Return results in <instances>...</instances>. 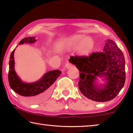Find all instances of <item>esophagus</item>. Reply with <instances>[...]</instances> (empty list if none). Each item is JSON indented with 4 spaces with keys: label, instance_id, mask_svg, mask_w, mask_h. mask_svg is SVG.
Returning <instances> with one entry per match:
<instances>
[{
    "label": "esophagus",
    "instance_id": "34e87169",
    "mask_svg": "<svg viewBox=\"0 0 133 133\" xmlns=\"http://www.w3.org/2000/svg\"><path fill=\"white\" fill-rule=\"evenodd\" d=\"M66 67L67 69H69V68H70V67L72 66V65L70 64V63H67L66 64Z\"/></svg>",
    "mask_w": 133,
    "mask_h": 133
}]
</instances>
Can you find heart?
Segmentation results:
<instances>
[{
    "instance_id": "heart-1",
    "label": "heart",
    "mask_w": 133,
    "mask_h": 133,
    "mask_svg": "<svg viewBox=\"0 0 133 133\" xmlns=\"http://www.w3.org/2000/svg\"><path fill=\"white\" fill-rule=\"evenodd\" d=\"M81 35H74L67 40V46L73 49L77 48V51L80 55L85 56L91 52L94 48V42L91 38L85 37Z\"/></svg>"
}]
</instances>
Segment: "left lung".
<instances>
[{
    "label": "left lung",
    "instance_id": "left-lung-1",
    "mask_svg": "<svg viewBox=\"0 0 133 133\" xmlns=\"http://www.w3.org/2000/svg\"><path fill=\"white\" fill-rule=\"evenodd\" d=\"M103 52L89 56H71L70 62L80 71L78 88L83 95L98 102H108L115 98L125 81V58L115 42L108 39ZM98 77H103L106 83L96 84Z\"/></svg>",
    "mask_w": 133,
    "mask_h": 133
}]
</instances>
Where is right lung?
<instances>
[{
  "instance_id": "right-lung-1",
  "label": "right lung",
  "mask_w": 133,
  "mask_h": 133,
  "mask_svg": "<svg viewBox=\"0 0 133 133\" xmlns=\"http://www.w3.org/2000/svg\"><path fill=\"white\" fill-rule=\"evenodd\" d=\"M36 40L34 37L24 38L19 43V44L33 43ZM13 50L10 56L9 70L8 74L9 83L11 88L17 94L27 97V100L30 103H37L46 100L51 94L52 84L55 82L62 71L58 70L47 72L37 82L27 83L22 81L17 75L15 70L14 52Z\"/></svg>"
}]
</instances>
